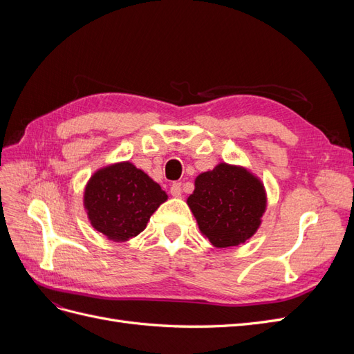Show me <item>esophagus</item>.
Listing matches in <instances>:
<instances>
[{"label": "esophagus", "mask_w": 354, "mask_h": 354, "mask_svg": "<svg viewBox=\"0 0 354 354\" xmlns=\"http://www.w3.org/2000/svg\"><path fill=\"white\" fill-rule=\"evenodd\" d=\"M169 192H171V195L176 196V198L181 196V183H180V181H176V183L171 185Z\"/></svg>", "instance_id": "1"}]
</instances>
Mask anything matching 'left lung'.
Returning <instances> with one entry per match:
<instances>
[{
  "mask_svg": "<svg viewBox=\"0 0 354 354\" xmlns=\"http://www.w3.org/2000/svg\"><path fill=\"white\" fill-rule=\"evenodd\" d=\"M187 203L209 242L217 248H229L243 243L259 229L266 194L248 171L220 164L198 176Z\"/></svg>",
  "mask_w": 354,
  "mask_h": 354,
  "instance_id": "1",
  "label": "left lung"
}]
</instances>
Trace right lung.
<instances>
[{
	"label": "right lung",
	"mask_w": 354,
	"mask_h": 354,
	"mask_svg": "<svg viewBox=\"0 0 354 354\" xmlns=\"http://www.w3.org/2000/svg\"><path fill=\"white\" fill-rule=\"evenodd\" d=\"M84 201L95 230L112 241H127L145 230L167 194L142 169L122 162L97 171Z\"/></svg>",
	"instance_id": "add662e5"
}]
</instances>
